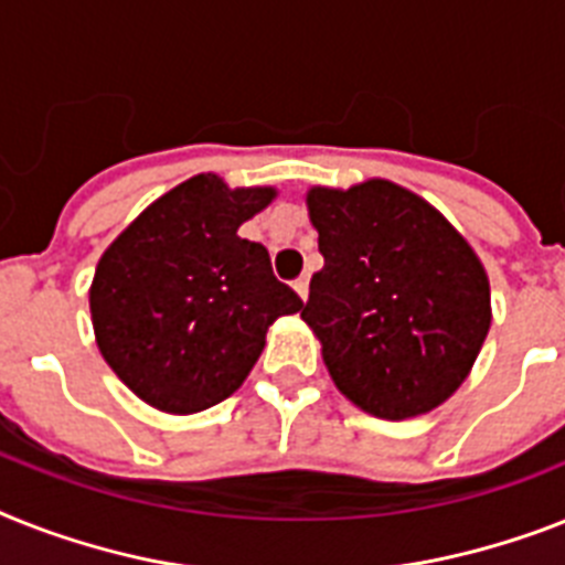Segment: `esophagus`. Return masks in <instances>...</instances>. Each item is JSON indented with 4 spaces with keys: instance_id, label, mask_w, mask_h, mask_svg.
I'll list each match as a JSON object with an SVG mask.
<instances>
[{
    "instance_id": "34e87169",
    "label": "esophagus",
    "mask_w": 565,
    "mask_h": 565,
    "mask_svg": "<svg viewBox=\"0 0 565 565\" xmlns=\"http://www.w3.org/2000/svg\"><path fill=\"white\" fill-rule=\"evenodd\" d=\"M294 291L300 294V300H306V297H309V277L294 279Z\"/></svg>"
}]
</instances>
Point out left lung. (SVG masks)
Here are the masks:
<instances>
[{
    "label": "left lung",
    "mask_w": 565,
    "mask_h": 565,
    "mask_svg": "<svg viewBox=\"0 0 565 565\" xmlns=\"http://www.w3.org/2000/svg\"><path fill=\"white\" fill-rule=\"evenodd\" d=\"M306 204L323 268L300 317L338 390L390 422L439 407L491 329L479 256L439 210L393 181L311 188Z\"/></svg>",
    "instance_id": "1"
}]
</instances>
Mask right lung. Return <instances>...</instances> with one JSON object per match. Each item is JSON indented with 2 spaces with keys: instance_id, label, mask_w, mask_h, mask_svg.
Segmentation results:
<instances>
[{
  "instance_id": "1",
  "label": "right lung",
  "mask_w": 565,
  "mask_h": 565,
  "mask_svg": "<svg viewBox=\"0 0 565 565\" xmlns=\"http://www.w3.org/2000/svg\"><path fill=\"white\" fill-rule=\"evenodd\" d=\"M274 188H236L202 172L111 242L97 263L88 309L100 355L156 409L190 416L242 386L268 326L302 309L239 225Z\"/></svg>"
}]
</instances>
